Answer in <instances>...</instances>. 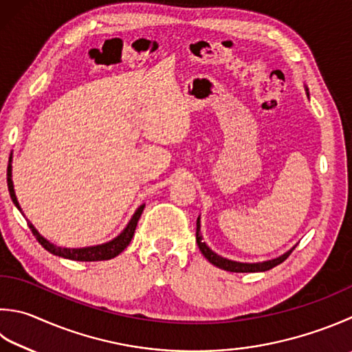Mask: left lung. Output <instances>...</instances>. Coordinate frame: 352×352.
I'll use <instances>...</instances> for the list:
<instances>
[{"label": "left lung", "mask_w": 352, "mask_h": 352, "mask_svg": "<svg viewBox=\"0 0 352 352\" xmlns=\"http://www.w3.org/2000/svg\"><path fill=\"white\" fill-rule=\"evenodd\" d=\"M308 90V89H307ZM196 242L197 247L201 250V253L208 258L210 263L216 265L217 268L230 271V273H258V271H268L271 268L277 267V265L282 263L283 261H287V257L293 253L294 248H291L287 253H283L282 256L271 258V261H265V262H257V263H243V262H236V261H230V258H225L222 256L216 254L213 250L208 248V245L202 241L201 236V221L196 222Z\"/></svg>", "instance_id": "1"}]
</instances>
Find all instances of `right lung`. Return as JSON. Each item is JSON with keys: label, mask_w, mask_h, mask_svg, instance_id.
Here are the masks:
<instances>
[{"label": "right lung", "mask_w": 352, "mask_h": 352, "mask_svg": "<svg viewBox=\"0 0 352 352\" xmlns=\"http://www.w3.org/2000/svg\"><path fill=\"white\" fill-rule=\"evenodd\" d=\"M8 187H9V193L13 204H15V207L21 211V207H19L18 204V199L15 195V190H13V182H12V156H10V161H9V167H8ZM145 204H142L141 207H139L133 217L130 219V222L127 223V227L124 228V231L119 236H116L113 241L110 242H105L101 245H95V247H85V248H63V247H56V245H53L52 242H49L47 239L43 237L41 234L38 233V230L33 227L32 222L28 221L29 228L32 230L33 236L36 237V241L43 245V247L49 251V253L59 256V257H64V258H70V261H79V262H98V261H109V258H113L118 254H121L122 251L129 247V243L131 242V237L135 234V230H136V225L139 217H141L142 211H144Z\"/></svg>", "instance_id": "obj_1"}]
</instances>
